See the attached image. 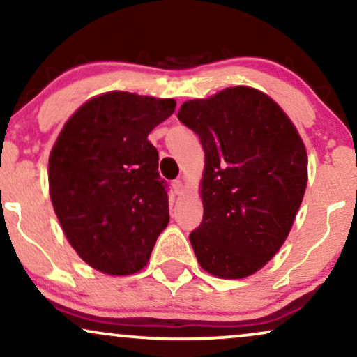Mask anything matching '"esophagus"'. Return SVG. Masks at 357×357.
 Masks as SVG:
<instances>
[{"instance_id":"1","label":"esophagus","mask_w":357,"mask_h":357,"mask_svg":"<svg viewBox=\"0 0 357 357\" xmlns=\"http://www.w3.org/2000/svg\"><path fill=\"white\" fill-rule=\"evenodd\" d=\"M172 188H174V193H175V195H180V193H182V188H183L182 180H180V178H175L174 182H172Z\"/></svg>"}]
</instances>
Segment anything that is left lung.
Instances as JSON below:
<instances>
[{
  "mask_svg": "<svg viewBox=\"0 0 357 357\" xmlns=\"http://www.w3.org/2000/svg\"><path fill=\"white\" fill-rule=\"evenodd\" d=\"M178 120L204 151L203 221L190 234L203 270L237 280L284 243L307 187V153L276 102L252 87H227L180 107Z\"/></svg>",
  "mask_w": 357,
  "mask_h": 357,
  "instance_id": "8db88e82",
  "label": "left lung"
}]
</instances>
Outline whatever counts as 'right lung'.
I'll use <instances>...</instances> for the list:
<instances>
[{
  "label": "right lung",
  "instance_id": "1",
  "mask_svg": "<svg viewBox=\"0 0 357 357\" xmlns=\"http://www.w3.org/2000/svg\"><path fill=\"white\" fill-rule=\"evenodd\" d=\"M174 110V99L109 92L86 102L53 146V209L68 242L96 270L139 271L167 227V182L148 135Z\"/></svg>",
  "mask_w": 357,
  "mask_h": 357
}]
</instances>
